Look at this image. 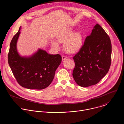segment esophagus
<instances>
[{
	"label": "esophagus",
	"mask_w": 124,
	"mask_h": 124,
	"mask_svg": "<svg viewBox=\"0 0 124 124\" xmlns=\"http://www.w3.org/2000/svg\"><path fill=\"white\" fill-rule=\"evenodd\" d=\"M66 58H67V57L65 56H64V55L62 56V60H65Z\"/></svg>",
	"instance_id": "34e87169"
}]
</instances>
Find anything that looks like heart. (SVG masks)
I'll list each match as a JSON object with an SVG mask.
<instances>
[{"label": "heart", "instance_id": "1", "mask_svg": "<svg viewBox=\"0 0 124 124\" xmlns=\"http://www.w3.org/2000/svg\"><path fill=\"white\" fill-rule=\"evenodd\" d=\"M56 40H52L51 46L54 49L58 50L60 49L58 42L63 43L65 50L70 54H74L78 52L83 45V36L80 31L74 32V30L69 28L56 36Z\"/></svg>", "mask_w": 124, "mask_h": 124}]
</instances>
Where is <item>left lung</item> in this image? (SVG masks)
I'll list each match as a JSON object with an SVG mask.
<instances>
[{"instance_id": "obj_1", "label": "left lung", "mask_w": 124, "mask_h": 124, "mask_svg": "<svg viewBox=\"0 0 124 124\" xmlns=\"http://www.w3.org/2000/svg\"><path fill=\"white\" fill-rule=\"evenodd\" d=\"M111 56L110 39L102 27L96 24L73 57L75 66L72 76L76 84L82 87L97 84L108 71Z\"/></svg>"}]
</instances>
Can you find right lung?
Returning <instances> with one entry per match:
<instances>
[{
  "label": "right lung",
  "mask_w": 124,
  "mask_h": 124,
  "mask_svg": "<svg viewBox=\"0 0 124 124\" xmlns=\"http://www.w3.org/2000/svg\"><path fill=\"white\" fill-rule=\"evenodd\" d=\"M20 30L21 27L10 43L8 56L9 65L22 87L28 89H45L52 82L62 57L58 54H49L41 49L30 56L20 55L17 50Z\"/></svg>",
  "instance_id": "obj_1"
}]
</instances>
